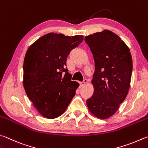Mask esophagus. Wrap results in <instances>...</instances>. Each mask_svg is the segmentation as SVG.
Listing matches in <instances>:
<instances>
[{
    "label": "esophagus",
    "mask_w": 148,
    "mask_h": 148,
    "mask_svg": "<svg viewBox=\"0 0 148 148\" xmlns=\"http://www.w3.org/2000/svg\"><path fill=\"white\" fill-rule=\"evenodd\" d=\"M87 81H88V80L87 79H84V80H83L82 82H80V86H81V87H82V86L85 85L86 83H87Z\"/></svg>",
    "instance_id": "1"
}]
</instances>
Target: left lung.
Listing matches in <instances>:
<instances>
[{
  "label": "left lung",
  "instance_id": "1",
  "mask_svg": "<svg viewBox=\"0 0 148 148\" xmlns=\"http://www.w3.org/2000/svg\"><path fill=\"white\" fill-rule=\"evenodd\" d=\"M95 63L94 93L87 100L89 111L98 119L111 117L127 95L133 69L130 48L111 31L86 36Z\"/></svg>",
  "mask_w": 148,
  "mask_h": 148
}]
</instances>
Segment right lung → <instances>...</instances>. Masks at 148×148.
<instances>
[{"instance_id":"right-lung-1","label":"right lung","mask_w":148,"mask_h":148,"mask_svg":"<svg viewBox=\"0 0 148 148\" xmlns=\"http://www.w3.org/2000/svg\"><path fill=\"white\" fill-rule=\"evenodd\" d=\"M83 41L81 35L69 37L49 33L34 42L26 53L24 88L35 107L45 118L53 119L63 114L76 95L79 84L71 80L66 59Z\"/></svg>"}]
</instances>
